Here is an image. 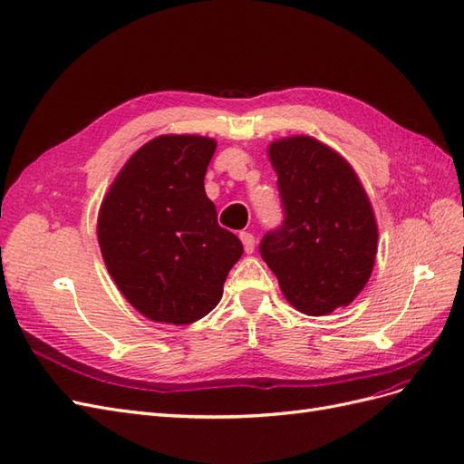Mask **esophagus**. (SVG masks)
<instances>
[{"label":"esophagus","instance_id":"34e87169","mask_svg":"<svg viewBox=\"0 0 464 464\" xmlns=\"http://www.w3.org/2000/svg\"><path fill=\"white\" fill-rule=\"evenodd\" d=\"M240 240H242V244H244L246 254H254V249H256V236L251 234V232H240Z\"/></svg>","mask_w":464,"mask_h":464}]
</instances>
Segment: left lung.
Wrapping results in <instances>:
<instances>
[{"mask_svg":"<svg viewBox=\"0 0 464 464\" xmlns=\"http://www.w3.org/2000/svg\"><path fill=\"white\" fill-rule=\"evenodd\" d=\"M269 159L286 217L261 240V257L290 305L333 314L373 271L379 232L368 193L348 160L310 135L276 139Z\"/></svg>","mask_w":464,"mask_h":464,"instance_id":"8db88e82","label":"left lung"}]
</instances>
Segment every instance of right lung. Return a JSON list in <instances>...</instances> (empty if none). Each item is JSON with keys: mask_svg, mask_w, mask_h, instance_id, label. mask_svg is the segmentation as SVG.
I'll return each mask as SVG.
<instances>
[{"mask_svg": "<svg viewBox=\"0 0 464 464\" xmlns=\"http://www.w3.org/2000/svg\"><path fill=\"white\" fill-rule=\"evenodd\" d=\"M217 141L159 135L137 149L108 188L96 236L118 290L150 321L189 325L222 298L244 247L218 227L205 193Z\"/></svg>", "mask_w": 464, "mask_h": 464, "instance_id": "right-lung-1", "label": "right lung"}]
</instances>
